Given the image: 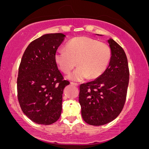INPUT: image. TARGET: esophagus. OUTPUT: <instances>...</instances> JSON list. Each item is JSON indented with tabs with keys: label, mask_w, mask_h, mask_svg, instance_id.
Listing matches in <instances>:
<instances>
[{
	"label": "esophagus",
	"mask_w": 149,
	"mask_h": 149,
	"mask_svg": "<svg viewBox=\"0 0 149 149\" xmlns=\"http://www.w3.org/2000/svg\"><path fill=\"white\" fill-rule=\"evenodd\" d=\"M70 84H72V85H75V86H78V85H79V83H74V82H71Z\"/></svg>",
	"instance_id": "1"
}]
</instances>
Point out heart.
<instances>
[{"instance_id": "1", "label": "heart", "mask_w": 149, "mask_h": 149, "mask_svg": "<svg viewBox=\"0 0 149 149\" xmlns=\"http://www.w3.org/2000/svg\"><path fill=\"white\" fill-rule=\"evenodd\" d=\"M111 57V49L107 44L87 36H77L67 42L66 49L57 51L55 61L65 74H69L77 64L78 68L68 77L73 81H82L88 77H100L107 70Z\"/></svg>"}]
</instances>
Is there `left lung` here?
I'll use <instances>...</instances> for the list:
<instances>
[{"mask_svg": "<svg viewBox=\"0 0 149 149\" xmlns=\"http://www.w3.org/2000/svg\"><path fill=\"white\" fill-rule=\"evenodd\" d=\"M108 42L112 57L107 70L97 79L79 87L81 115L91 125H102L116 119L123 109L127 96L130 79L127 56L113 39Z\"/></svg>", "mask_w": 149, "mask_h": 149, "instance_id": "obj_1", "label": "left lung"}]
</instances>
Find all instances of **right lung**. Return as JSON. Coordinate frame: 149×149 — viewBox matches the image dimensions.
Masks as SVG:
<instances>
[{"mask_svg": "<svg viewBox=\"0 0 149 149\" xmlns=\"http://www.w3.org/2000/svg\"><path fill=\"white\" fill-rule=\"evenodd\" d=\"M65 36L62 33L47 34L34 40L20 62L18 102L23 113L38 124L54 123L62 113L63 90L70 82L58 70L55 54Z\"/></svg>", "mask_w": 149, "mask_h": 149, "instance_id": "right-lung-1", "label": "right lung"}]
</instances>
